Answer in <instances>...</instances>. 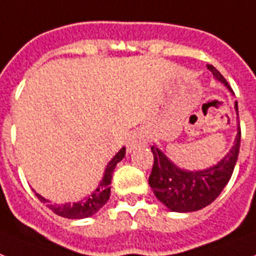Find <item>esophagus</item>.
Masks as SVG:
<instances>
[{
	"mask_svg": "<svg viewBox=\"0 0 256 256\" xmlns=\"http://www.w3.org/2000/svg\"><path fill=\"white\" fill-rule=\"evenodd\" d=\"M146 144H148V136H146L145 132H136L132 136H130V138H128V149L132 152V150L136 149V148L145 146Z\"/></svg>",
	"mask_w": 256,
	"mask_h": 256,
	"instance_id": "34e87169",
	"label": "esophagus"
}]
</instances>
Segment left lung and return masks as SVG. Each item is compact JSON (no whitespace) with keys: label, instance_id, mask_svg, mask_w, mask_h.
Segmentation results:
<instances>
[{"label":"left lung","instance_id":"1","mask_svg":"<svg viewBox=\"0 0 256 256\" xmlns=\"http://www.w3.org/2000/svg\"><path fill=\"white\" fill-rule=\"evenodd\" d=\"M214 79L222 82L230 91L232 88L214 66H206ZM238 120V134L234 146L219 162L204 170L189 172L180 169L157 148L152 146L154 164L149 177L150 188L164 206L173 212H194L210 206L219 196L231 178L236 165L240 148V126L238 102H235Z\"/></svg>","mask_w":256,"mask_h":256}]
</instances>
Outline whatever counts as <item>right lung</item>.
<instances>
[{"mask_svg":"<svg viewBox=\"0 0 256 256\" xmlns=\"http://www.w3.org/2000/svg\"><path fill=\"white\" fill-rule=\"evenodd\" d=\"M126 154V149L122 148V149L115 154L112 160L110 162L107 164L106 170H104V174H103L102 181L99 182L98 188L94 190L88 198H82L80 202H66L63 206H52V204H48V200L40 196L38 193H36L37 198L40 200L44 204H48L50 210H54V214L62 216V218H67V219H86V218H90L100 210L104 204L107 202V200L110 198V184L111 178H112V172H114L116 164L122 161V158Z\"/></svg>","mask_w":256,"mask_h":256,"instance_id":"obj_1","label":"right lung"}]
</instances>
